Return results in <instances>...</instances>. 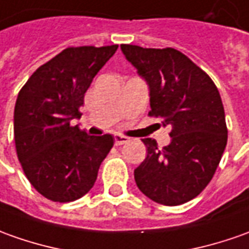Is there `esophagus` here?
Segmentation results:
<instances>
[{"mask_svg": "<svg viewBox=\"0 0 249 249\" xmlns=\"http://www.w3.org/2000/svg\"><path fill=\"white\" fill-rule=\"evenodd\" d=\"M129 142V138H126L124 135H114V143L116 146H121V144H125Z\"/></svg>", "mask_w": 249, "mask_h": 249, "instance_id": "34e87169", "label": "esophagus"}]
</instances>
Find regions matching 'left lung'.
<instances>
[{
	"label": "left lung",
	"mask_w": 249,
	"mask_h": 249,
	"mask_svg": "<svg viewBox=\"0 0 249 249\" xmlns=\"http://www.w3.org/2000/svg\"><path fill=\"white\" fill-rule=\"evenodd\" d=\"M121 50L148 84V116L172 128L170 144L143 139L147 157L135 169L138 188L154 202L178 206L209 185L222 158L228 128L217 86L203 69L173 47Z\"/></svg>",
	"instance_id": "left-lung-1"
}]
</instances>
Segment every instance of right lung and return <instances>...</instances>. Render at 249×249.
<instances>
[{
	"label": "right lung",
	"mask_w": 249,
	"mask_h": 249,
	"mask_svg": "<svg viewBox=\"0 0 249 249\" xmlns=\"http://www.w3.org/2000/svg\"><path fill=\"white\" fill-rule=\"evenodd\" d=\"M117 47H67L18 92L13 117L18 158L32 187L49 200L68 203L86 195L114 144L111 135L89 136L71 121L82 116L86 91Z\"/></svg>",
	"instance_id": "add662e5"
}]
</instances>
